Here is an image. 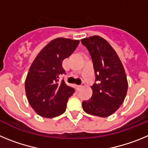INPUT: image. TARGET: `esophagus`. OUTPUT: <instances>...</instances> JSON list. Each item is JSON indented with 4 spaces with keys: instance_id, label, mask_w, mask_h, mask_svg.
I'll list each match as a JSON object with an SVG mask.
<instances>
[{
    "instance_id": "34e87169",
    "label": "esophagus",
    "mask_w": 148,
    "mask_h": 148,
    "mask_svg": "<svg viewBox=\"0 0 148 148\" xmlns=\"http://www.w3.org/2000/svg\"><path fill=\"white\" fill-rule=\"evenodd\" d=\"M84 85H85V84H84V83H83V84H81V85H77V89H78V90H79L81 88H82V87H84Z\"/></svg>"
}]
</instances>
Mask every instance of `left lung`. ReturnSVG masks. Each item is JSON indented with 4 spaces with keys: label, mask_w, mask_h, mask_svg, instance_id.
Returning <instances> with one entry per match:
<instances>
[{
    "label": "left lung",
    "mask_w": 148,
    "mask_h": 148,
    "mask_svg": "<svg viewBox=\"0 0 148 148\" xmlns=\"http://www.w3.org/2000/svg\"><path fill=\"white\" fill-rule=\"evenodd\" d=\"M81 41L92 58L95 75L92 97L84 101L82 107L89 114L107 117L119 108L126 96L128 84L125 69L105 39L94 35Z\"/></svg>",
    "instance_id": "1"
}]
</instances>
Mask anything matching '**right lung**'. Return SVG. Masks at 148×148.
Returning <instances> with one entry per match:
<instances>
[{
	"label": "right lung",
	"mask_w": 148,
	"mask_h": 148,
	"mask_svg": "<svg viewBox=\"0 0 148 148\" xmlns=\"http://www.w3.org/2000/svg\"><path fill=\"white\" fill-rule=\"evenodd\" d=\"M79 40L58 38L51 40L35 58L25 81L29 103L44 118L56 117L66 110V103L75 90L59 82L66 72L62 61L76 49Z\"/></svg>",
	"instance_id": "obj_1"
}]
</instances>
